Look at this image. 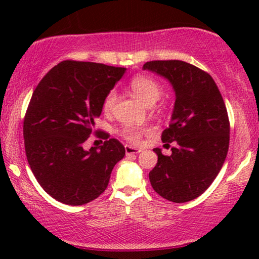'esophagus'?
Returning a JSON list of instances; mask_svg holds the SVG:
<instances>
[{"instance_id": "esophagus-1", "label": "esophagus", "mask_w": 259, "mask_h": 259, "mask_svg": "<svg viewBox=\"0 0 259 259\" xmlns=\"http://www.w3.org/2000/svg\"><path fill=\"white\" fill-rule=\"evenodd\" d=\"M125 151H126V155H132V154H138L141 150H138V148H134L130 145H126L125 146Z\"/></svg>"}]
</instances>
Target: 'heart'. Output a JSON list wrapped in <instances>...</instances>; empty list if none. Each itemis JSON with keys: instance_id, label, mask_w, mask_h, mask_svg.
I'll list each match as a JSON object with an SVG mask.
<instances>
[{"instance_id": "1", "label": "heart", "mask_w": 259, "mask_h": 259, "mask_svg": "<svg viewBox=\"0 0 259 259\" xmlns=\"http://www.w3.org/2000/svg\"><path fill=\"white\" fill-rule=\"evenodd\" d=\"M130 88L141 101L148 106L155 104L161 98L162 93H164L162 84L158 80H155L154 77L145 75V74L134 75L130 81ZM116 99H118V94H116L115 90H111L107 92L104 100H102V112L105 114H109L113 111ZM148 131H150L148 128H141V127L138 126L126 125L120 130V136L128 141V143L139 144L141 138Z\"/></svg>"}]
</instances>
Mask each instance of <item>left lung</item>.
<instances>
[{"label": "left lung", "mask_w": 259, "mask_h": 259, "mask_svg": "<svg viewBox=\"0 0 259 259\" xmlns=\"http://www.w3.org/2000/svg\"><path fill=\"white\" fill-rule=\"evenodd\" d=\"M144 69L165 76L176 91L172 122L161 134L171 155L159 148L150 182L159 196L173 203L196 199L208 189L224 164L230 121L224 100L210 74L180 60H155Z\"/></svg>", "instance_id": "8db88e82"}]
</instances>
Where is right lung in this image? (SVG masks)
Here are the masks:
<instances>
[{
  "label": "right lung",
  "mask_w": 259,
  "mask_h": 259,
  "mask_svg": "<svg viewBox=\"0 0 259 259\" xmlns=\"http://www.w3.org/2000/svg\"><path fill=\"white\" fill-rule=\"evenodd\" d=\"M126 68L65 60L53 67L33 92L23 119L24 150L31 172L49 196L66 205H83L107 189L125 147L94 130L102 100ZM92 134L104 139L97 150H83Z\"/></svg>",
  "instance_id": "obj_1"
}]
</instances>
